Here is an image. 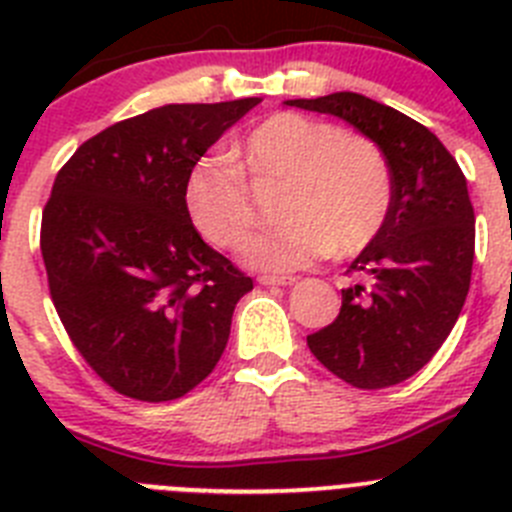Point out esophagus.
<instances>
[{
    "label": "esophagus",
    "instance_id": "1",
    "mask_svg": "<svg viewBox=\"0 0 512 512\" xmlns=\"http://www.w3.org/2000/svg\"><path fill=\"white\" fill-rule=\"evenodd\" d=\"M295 282V277H277V274H261L259 277V284H264V287H287V284Z\"/></svg>",
    "mask_w": 512,
    "mask_h": 512
}]
</instances>
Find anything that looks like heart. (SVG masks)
<instances>
[{
  "mask_svg": "<svg viewBox=\"0 0 512 512\" xmlns=\"http://www.w3.org/2000/svg\"><path fill=\"white\" fill-rule=\"evenodd\" d=\"M243 164L259 182L284 179L282 225L251 235L243 259L256 269L295 271L330 253L354 256L384 228L392 169L372 138L300 112L266 117L246 135ZM194 228L217 248H238L256 220L248 179L223 158H200L184 182Z\"/></svg>",
  "mask_w": 512,
  "mask_h": 512,
  "instance_id": "1",
  "label": "heart"
}]
</instances>
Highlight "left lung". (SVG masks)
Returning <instances> with one entry per match:
<instances>
[{
  "instance_id": "8db88e82",
  "label": "left lung",
  "mask_w": 512,
  "mask_h": 512,
  "mask_svg": "<svg viewBox=\"0 0 512 512\" xmlns=\"http://www.w3.org/2000/svg\"><path fill=\"white\" fill-rule=\"evenodd\" d=\"M351 122L392 169L390 217L346 274L341 312L307 336L312 356L359 390L405 382L449 338L472 282L474 207L456 158L413 117L364 94L289 99Z\"/></svg>"
}]
</instances>
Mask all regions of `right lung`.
<instances>
[{"instance_id":"1","label":"right lung","mask_w":512,"mask_h":512,"mask_svg":"<svg viewBox=\"0 0 512 512\" xmlns=\"http://www.w3.org/2000/svg\"><path fill=\"white\" fill-rule=\"evenodd\" d=\"M261 99L166 104L84 140L43 207L40 253L71 343L104 384L179 400L215 369L253 282L207 246L187 174Z\"/></svg>"}]
</instances>
